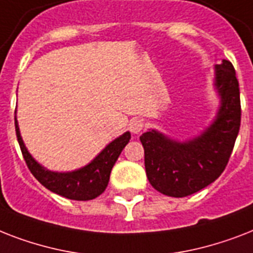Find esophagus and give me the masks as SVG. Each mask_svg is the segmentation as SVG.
<instances>
[{"label":"esophagus","mask_w":253,"mask_h":253,"mask_svg":"<svg viewBox=\"0 0 253 253\" xmlns=\"http://www.w3.org/2000/svg\"><path fill=\"white\" fill-rule=\"evenodd\" d=\"M144 127V121L140 118H132L130 121V131L132 134H140Z\"/></svg>","instance_id":"34e87169"}]
</instances>
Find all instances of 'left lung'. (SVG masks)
I'll return each instance as SVG.
<instances>
[{
  "label": "left lung",
  "mask_w": 253,
  "mask_h": 253,
  "mask_svg": "<svg viewBox=\"0 0 253 253\" xmlns=\"http://www.w3.org/2000/svg\"><path fill=\"white\" fill-rule=\"evenodd\" d=\"M215 73L222 107L215 122L200 138L181 144L155 130L140 136L148 181L166 196L200 192L222 174L230 160L242 118L239 81L231 61L216 65Z\"/></svg>",
  "instance_id": "8db88e82"
}]
</instances>
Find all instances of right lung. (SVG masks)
Here are the masks:
<instances>
[{"instance_id":"1","label":"right lung","mask_w":253,"mask_h":253,"mask_svg":"<svg viewBox=\"0 0 253 253\" xmlns=\"http://www.w3.org/2000/svg\"><path fill=\"white\" fill-rule=\"evenodd\" d=\"M15 132L23 159L33 176L51 192L75 201L94 200L95 197L101 196L105 192L109 184L113 166L131 139L130 132H126L118 139H115L114 142H111L89 166L71 173H55L39 166L27 152L19 135L17 119Z\"/></svg>"}]
</instances>
